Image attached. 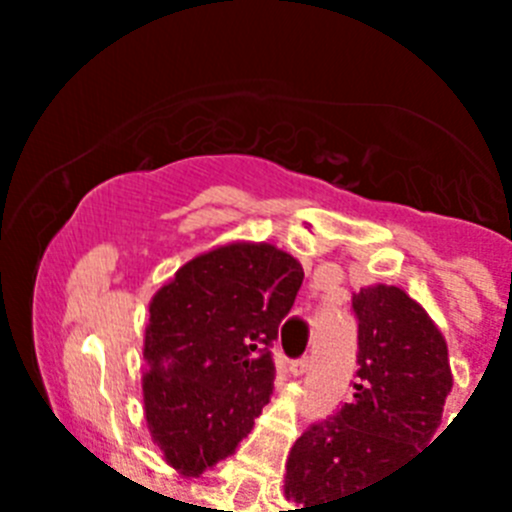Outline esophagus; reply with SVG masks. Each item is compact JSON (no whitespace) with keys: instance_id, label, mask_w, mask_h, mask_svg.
<instances>
[{"instance_id":"1","label":"esophagus","mask_w":512,"mask_h":512,"mask_svg":"<svg viewBox=\"0 0 512 512\" xmlns=\"http://www.w3.org/2000/svg\"><path fill=\"white\" fill-rule=\"evenodd\" d=\"M310 366H312V356H305V359H300L297 364H292V372L305 374V372H310Z\"/></svg>"}]
</instances>
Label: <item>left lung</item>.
Here are the masks:
<instances>
[{"mask_svg": "<svg viewBox=\"0 0 512 512\" xmlns=\"http://www.w3.org/2000/svg\"><path fill=\"white\" fill-rule=\"evenodd\" d=\"M359 382L336 415L310 425L287 456L284 497L295 510L359 495L418 454L441 425L451 366L446 338L400 287L374 284L354 295Z\"/></svg>", "mask_w": 512, "mask_h": 512, "instance_id": "left-lung-1", "label": "left lung"}]
</instances>
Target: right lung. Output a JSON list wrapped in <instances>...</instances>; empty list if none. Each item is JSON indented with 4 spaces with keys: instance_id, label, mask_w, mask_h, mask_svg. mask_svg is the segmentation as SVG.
<instances>
[{
    "instance_id": "right-lung-1",
    "label": "right lung",
    "mask_w": 512,
    "mask_h": 512,
    "mask_svg": "<svg viewBox=\"0 0 512 512\" xmlns=\"http://www.w3.org/2000/svg\"><path fill=\"white\" fill-rule=\"evenodd\" d=\"M305 271L271 243L194 256L148 305L143 410L169 467L200 477L251 433L274 390L271 341Z\"/></svg>"
}]
</instances>
